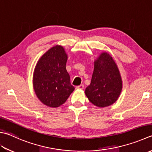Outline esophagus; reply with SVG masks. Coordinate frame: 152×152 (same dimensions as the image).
<instances>
[{"label": "esophagus", "instance_id": "obj_1", "mask_svg": "<svg viewBox=\"0 0 152 152\" xmlns=\"http://www.w3.org/2000/svg\"><path fill=\"white\" fill-rule=\"evenodd\" d=\"M76 88H77V89H83V88H84V85L81 84V85H80L79 86H77Z\"/></svg>", "mask_w": 152, "mask_h": 152}]
</instances>
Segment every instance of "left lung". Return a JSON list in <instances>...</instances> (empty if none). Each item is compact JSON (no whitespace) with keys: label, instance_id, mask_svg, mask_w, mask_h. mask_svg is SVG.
I'll list each match as a JSON object with an SVG mask.
<instances>
[{"label":"left lung","instance_id":"8db88e82","mask_svg":"<svg viewBox=\"0 0 152 152\" xmlns=\"http://www.w3.org/2000/svg\"><path fill=\"white\" fill-rule=\"evenodd\" d=\"M122 87L119 70L113 58L102 53L94 61L91 84L85 94L89 101L99 107L113 104L118 99Z\"/></svg>","mask_w":152,"mask_h":152}]
</instances>
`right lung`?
Masks as SVG:
<instances>
[{
  "label": "right lung",
  "instance_id": "1",
  "mask_svg": "<svg viewBox=\"0 0 152 152\" xmlns=\"http://www.w3.org/2000/svg\"><path fill=\"white\" fill-rule=\"evenodd\" d=\"M67 56L56 45L42 56L34 73V88L38 98L50 107H58L67 101L75 87L66 70Z\"/></svg>",
  "mask_w": 152,
  "mask_h": 152
}]
</instances>
